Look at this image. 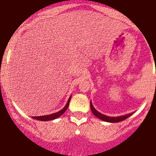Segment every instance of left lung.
<instances>
[{
  "mask_svg": "<svg viewBox=\"0 0 156 156\" xmlns=\"http://www.w3.org/2000/svg\"><path fill=\"white\" fill-rule=\"evenodd\" d=\"M90 109H91V112H93V114L95 115V116H97L98 118H100V120H102V121H107V122H112V123H116V122H120V121H122L124 120H126V118H128L129 116H130L133 113H129L127 114V115H124V116H105V115H103L100 112L96 110V109L93 107L92 104L90 102Z\"/></svg>",
  "mask_w": 156,
  "mask_h": 156,
  "instance_id": "1",
  "label": "left lung"
}]
</instances>
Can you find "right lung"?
Instances as JSON below:
<instances>
[{
    "label": "right lung",
    "instance_id": "obj_1",
    "mask_svg": "<svg viewBox=\"0 0 156 156\" xmlns=\"http://www.w3.org/2000/svg\"><path fill=\"white\" fill-rule=\"evenodd\" d=\"M71 100V96L69 97V99L68 100V102L66 104V105L65 106L64 108H62L61 111L57 112L56 113L50 114V115H46V116H32L33 119H35V120H38V121H51V120H54V119L58 118L59 116H61L62 114L66 111V109L68 108L69 104V101Z\"/></svg>",
    "mask_w": 156,
    "mask_h": 156
}]
</instances>
